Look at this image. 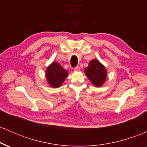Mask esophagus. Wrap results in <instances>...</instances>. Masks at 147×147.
<instances>
[{
  "label": "esophagus",
  "instance_id": "obj_1",
  "mask_svg": "<svg viewBox=\"0 0 147 147\" xmlns=\"http://www.w3.org/2000/svg\"><path fill=\"white\" fill-rule=\"evenodd\" d=\"M74 70H75V71H79V70H80V68H79V66H77L74 68Z\"/></svg>",
  "mask_w": 147,
  "mask_h": 147
}]
</instances>
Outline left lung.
I'll list each match as a JSON object with an SVG mask.
<instances>
[{"instance_id":"1","label":"left lung","mask_w":147,"mask_h":147,"mask_svg":"<svg viewBox=\"0 0 147 147\" xmlns=\"http://www.w3.org/2000/svg\"><path fill=\"white\" fill-rule=\"evenodd\" d=\"M85 73L90 82L95 86H101L106 79V70L98 60H92L88 68L85 69Z\"/></svg>"}]
</instances>
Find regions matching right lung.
Instances as JSON below:
<instances>
[{
    "mask_svg": "<svg viewBox=\"0 0 147 147\" xmlns=\"http://www.w3.org/2000/svg\"><path fill=\"white\" fill-rule=\"evenodd\" d=\"M68 75V71L58 63L54 62L47 68L46 78L52 87H59Z\"/></svg>",
    "mask_w": 147,
    "mask_h": 147,
    "instance_id": "1",
    "label": "right lung"
}]
</instances>
